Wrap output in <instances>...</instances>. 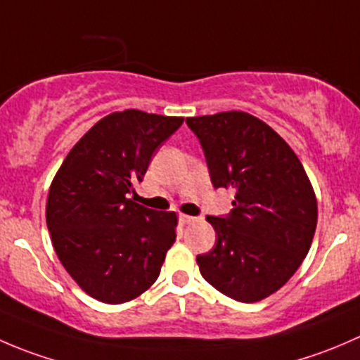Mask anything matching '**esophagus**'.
Segmentation results:
<instances>
[{
	"label": "esophagus",
	"instance_id": "obj_1",
	"mask_svg": "<svg viewBox=\"0 0 360 360\" xmlns=\"http://www.w3.org/2000/svg\"><path fill=\"white\" fill-rule=\"evenodd\" d=\"M195 217L193 216H188V214H179V223L181 224H190L193 223Z\"/></svg>",
	"mask_w": 360,
	"mask_h": 360
}]
</instances>
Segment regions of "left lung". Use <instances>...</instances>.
I'll return each mask as SVG.
<instances>
[{
  "mask_svg": "<svg viewBox=\"0 0 360 360\" xmlns=\"http://www.w3.org/2000/svg\"><path fill=\"white\" fill-rule=\"evenodd\" d=\"M214 188H233V209L207 216L216 245L198 254L202 277L231 300L254 303L282 288L308 254L317 200L303 165L271 127L244 111L186 118Z\"/></svg>",
  "mask_w": 360,
  "mask_h": 360,
  "instance_id": "left-lung-1",
  "label": "left lung"
}]
</instances>
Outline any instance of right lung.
I'll return each instance as SVG.
<instances>
[{
    "mask_svg": "<svg viewBox=\"0 0 360 360\" xmlns=\"http://www.w3.org/2000/svg\"><path fill=\"white\" fill-rule=\"evenodd\" d=\"M183 120L111 112L75 144L53 177L46 200L53 249L76 284L103 303H125L148 291L176 240V212L129 197Z\"/></svg>",
    "mask_w": 360,
    "mask_h": 360,
    "instance_id": "right-lung-1",
    "label": "right lung"
}]
</instances>
